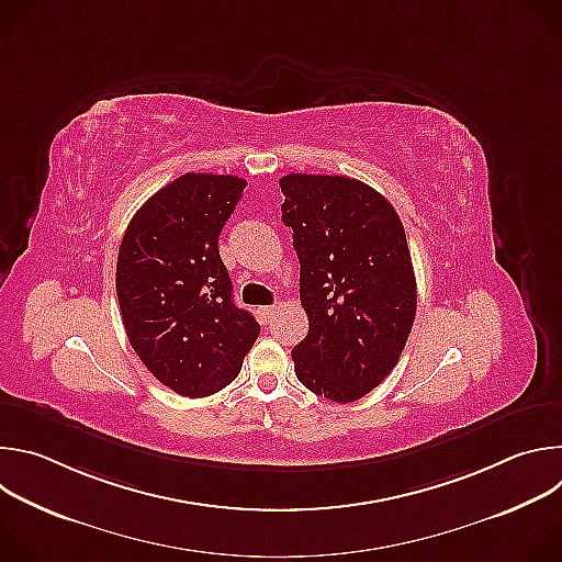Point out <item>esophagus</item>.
Returning a JSON list of instances; mask_svg holds the SVG:
<instances>
[{"label": "esophagus", "mask_w": 562, "mask_h": 562, "mask_svg": "<svg viewBox=\"0 0 562 562\" xmlns=\"http://www.w3.org/2000/svg\"><path fill=\"white\" fill-rule=\"evenodd\" d=\"M278 311V304H273V306H262L260 308V317H262V323H269L271 319V315Z\"/></svg>", "instance_id": "34e87169"}]
</instances>
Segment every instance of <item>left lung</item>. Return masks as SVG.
Masks as SVG:
<instances>
[{"label":"left lung","instance_id":"obj_1","mask_svg":"<svg viewBox=\"0 0 562 562\" xmlns=\"http://www.w3.org/2000/svg\"><path fill=\"white\" fill-rule=\"evenodd\" d=\"M293 231L306 338L291 351L297 380L356 403L397 364L416 317L407 235L384 195L342 176L280 178Z\"/></svg>","mask_w":562,"mask_h":562}]
</instances>
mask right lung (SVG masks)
<instances>
[{"instance_id":"add662e5","label":"right lung","mask_w":562,"mask_h":562,"mask_svg":"<svg viewBox=\"0 0 562 562\" xmlns=\"http://www.w3.org/2000/svg\"><path fill=\"white\" fill-rule=\"evenodd\" d=\"M247 180L187 173L133 215L117 254V300L144 367L187 397H204L243 369L260 336L237 308L217 237Z\"/></svg>"}]
</instances>
